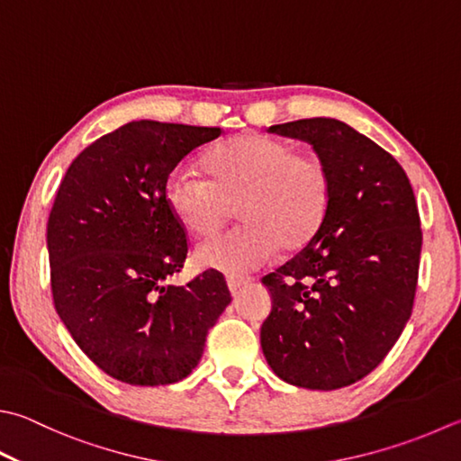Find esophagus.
I'll return each mask as SVG.
<instances>
[{"instance_id":"1","label":"esophagus","mask_w":461,"mask_h":461,"mask_svg":"<svg viewBox=\"0 0 461 461\" xmlns=\"http://www.w3.org/2000/svg\"><path fill=\"white\" fill-rule=\"evenodd\" d=\"M250 283V279H247V276H229L227 279V285H229V291L232 294H237L242 286H247Z\"/></svg>"}]
</instances>
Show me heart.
<instances>
[{
	"label": "heart",
	"mask_w": 461,
	"mask_h": 461,
	"mask_svg": "<svg viewBox=\"0 0 461 461\" xmlns=\"http://www.w3.org/2000/svg\"><path fill=\"white\" fill-rule=\"evenodd\" d=\"M206 178L178 167L164 188L175 219L198 239L219 232L237 204L245 222L196 249V263L222 273H247L268 263L279 247H307L331 206V175L315 156L276 138L247 132L204 156Z\"/></svg>",
	"instance_id": "b5f03b06"
}]
</instances>
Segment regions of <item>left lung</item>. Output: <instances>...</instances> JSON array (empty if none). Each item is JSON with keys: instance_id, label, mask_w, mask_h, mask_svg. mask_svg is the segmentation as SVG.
I'll return each mask as SVG.
<instances>
[{"instance_id": "1", "label": "left lung", "mask_w": 461, "mask_h": 461, "mask_svg": "<svg viewBox=\"0 0 461 461\" xmlns=\"http://www.w3.org/2000/svg\"><path fill=\"white\" fill-rule=\"evenodd\" d=\"M268 130L312 146L331 175L333 196L315 239L263 276L273 309L260 347L286 384L331 392L375 369L411 317L418 203L393 156L341 120Z\"/></svg>"}]
</instances>
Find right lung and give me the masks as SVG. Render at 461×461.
Instances as JSON below:
<instances>
[{
	"instance_id": "1",
	"label": "right lung",
	"mask_w": 461,
	"mask_h": 461,
	"mask_svg": "<svg viewBox=\"0 0 461 461\" xmlns=\"http://www.w3.org/2000/svg\"><path fill=\"white\" fill-rule=\"evenodd\" d=\"M221 128L138 120L77 154L48 219L51 294L77 347L130 385L193 373L206 333L230 303L219 271L167 285L186 258V232L164 188L176 164Z\"/></svg>"
}]
</instances>
